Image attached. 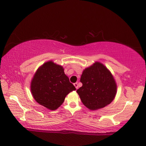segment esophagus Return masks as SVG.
<instances>
[{
  "label": "esophagus",
  "instance_id": "obj_1",
  "mask_svg": "<svg viewBox=\"0 0 146 146\" xmlns=\"http://www.w3.org/2000/svg\"><path fill=\"white\" fill-rule=\"evenodd\" d=\"M74 86H75V87L76 88V90H77V89H78V84L77 83H75V84H74Z\"/></svg>",
  "mask_w": 146,
  "mask_h": 146
}]
</instances>
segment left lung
I'll return each instance as SVG.
<instances>
[{"mask_svg":"<svg viewBox=\"0 0 146 146\" xmlns=\"http://www.w3.org/2000/svg\"><path fill=\"white\" fill-rule=\"evenodd\" d=\"M82 86L76 90L83 104L91 111L107 106L115 99L117 85L106 66L95 62L85 68L80 76Z\"/></svg>","mask_w":146,"mask_h":146,"instance_id":"1","label":"left lung"}]
</instances>
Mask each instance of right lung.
<instances>
[{
  "label": "right lung",
  "mask_w": 146,
  "mask_h": 146,
  "mask_svg": "<svg viewBox=\"0 0 146 146\" xmlns=\"http://www.w3.org/2000/svg\"><path fill=\"white\" fill-rule=\"evenodd\" d=\"M30 90L36 102L48 110H56L76 88L64 73L62 66L49 60L36 71L31 80Z\"/></svg>",
  "instance_id": "obj_1"
}]
</instances>
